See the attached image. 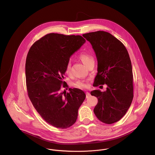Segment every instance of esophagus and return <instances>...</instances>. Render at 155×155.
Wrapping results in <instances>:
<instances>
[{
  "instance_id": "1",
  "label": "esophagus",
  "mask_w": 155,
  "mask_h": 155,
  "mask_svg": "<svg viewBox=\"0 0 155 155\" xmlns=\"http://www.w3.org/2000/svg\"><path fill=\"white\" fill-rule=\"evenodd\" d=\"M86 98H88L90 96V94L88 92H86Z\"/></svg>"
}]
</instances>
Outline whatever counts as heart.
Wrapping results in <instances>:
<instances>
[{"mask_svg":"<svg viewBox=\"0 0 155 155\" xmlns=\"http://www.w3.org/2000/svg\"><path fill=\"white\" fill-rule=\"evenodd\" d=\"M78 58L81 61V62L86 65V67H87L90 63L94 61L93 56L86 52H83L80 53L78 55ZM70 70H71V63L69 62L68 63L66 67V69H65L66 73L69 74L70 73ZM75 86L79 88H84L88 87V84L87 81H78L77 82L75 83Z\"/></svg>","mask_w":155,"mask_h":155,"instance_id":"heart-1","label":"heart"}]
</instances>
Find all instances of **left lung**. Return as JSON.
Listing matches in <instances>:
<instances>
[{
	"instance_id": "1",
	"label": "left lung",
	"mask_w": 155,
	"mask_h": 155,
	"mask_svg": "<svg viewBox=\"0 0 155 155\" xmlns=\"http://www.w3.org/2000/svg\"><path fill=\"white\" fill-rule=\"evenodd\" d=\"M83 36L91 43L97 59V73L93 86L107 85L105 91H91L98 99L94 113L103 123L113 124L125 115L134 96L129 54L123 43L107 32L97 31Z\"/></svg>"
}]
</instances>
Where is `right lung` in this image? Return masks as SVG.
I'll return each mask as SVG.
<instances>
[{
	"label": "right lung",
	"instance_id": "right-lung-1",
	"mask_svg": "<svg viewBox=\"0 0 155 155\" xmlns=\"http://www.w3.org/2000/svg\"><path fill=\"white\" fill-rule=\"evenodd\" d=\"M86 42L81 35L50 33L36 41L26 58L25 77L28 97L41 118L56 128H67L77 119L86 98L83 91L69 88L62 92L65 69L71 56ZM68 90V88H66Z\"/></svg>",
	"mask_w": 155,
	"mask_h": 155
}]
</instances>
